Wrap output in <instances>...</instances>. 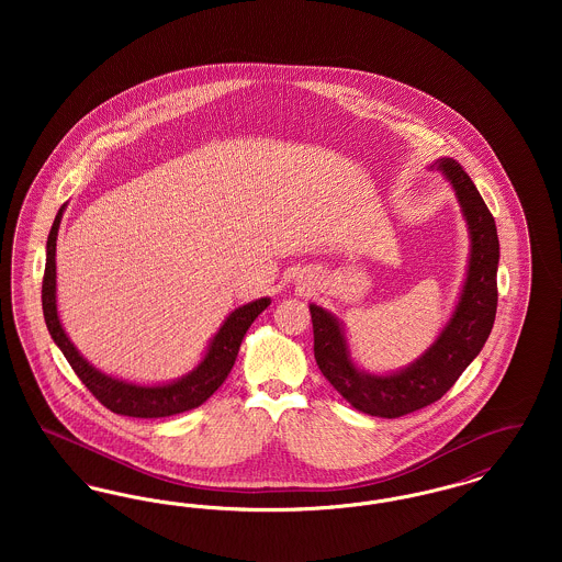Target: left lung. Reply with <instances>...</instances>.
<instances>
[{"mask_svg":"<svg viewBox=\"0 0 562 562\" xmlns=\"http://www.w3.org/2000/svg\"><path fill=\"white\" fill-rule=\"evenodd\" d=\"M429 168L440 170L453 189L470 234L465 280L453 314L436 341L398 371L369 373L351 358L344 322L321 305L310 303L318 369L356 411L373 417L394 419L440 401L481 353L495 322L499 266L495 218L459 161L438 158Z\"/></svg>","mask_w":562,"mask_h":562,"instance_id":"1","label":"left lung"}]
</instances>
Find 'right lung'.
<instances>
[{
	"label": "right lung",
	"mask_w": 562,
	"mask_h": 562,
	"mask_svg": "<svg viewBox=\"0 0 562 562\" xmlns=\"http://www.w3.org/2000/svg\"><path fill=\"white\" fill-rule=\"evenodd\" d=\"M67 204L60 206L56 213L53 229L48 234L46 244V271H44V284H42V310L44 321L48 326V333L54 344L63 351L71 369L80 376L81 383L94 394V398L108 406L109 411L126 417H140V419H156V417H170L177 413H186L200 404L209 401L214 392L221 387V383L227 379L232 371L238 351H240L241 339L250 324L257 321V316L268 310L271 299L261 296L257 301H250L246 305L236 307L218 330L214 333L209 348L204 351L202 360L189 371L188 374L166 381V383H154L143 385L133 383L113 374L99 371L94 364H90L78 348L67 337L56 307V238L60 218L65 213Z\"/></svg>",
	"instance_id": "add662e5"
}]
</instances>
